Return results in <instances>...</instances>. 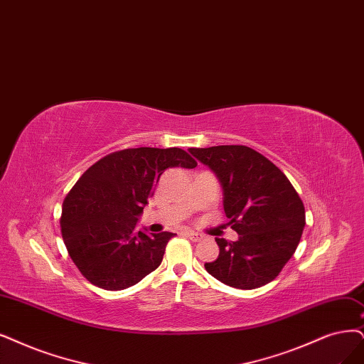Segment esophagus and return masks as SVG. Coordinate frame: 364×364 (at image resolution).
Here are the masks:
<instances>
[{
	"mask_svg": "<svg viewBox=\"0 0 364 364\" xmlns=\"http://www.w3.org/2000/svg\"><path fill=\"white\" fill-rule=\"evenodd\" d=\"M184 235H187V237H189V238L193 240V241H200V240H203V235L195 232V231H184Z\"/></svg>",
	"mask_w": 364,
	"mask_h": 364,
	"instance_id": "obj_1",
	"label": "esophagus"
}]
</instances>
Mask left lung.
Returning <instances> with one entry per match:
<instances>
[{"label":"left lung","instance_id":"left-lung-1","mask_svg":"<svg viewBox=\"0 0 364 364\" xmlns=\"http://www.w3.org/2000/svg\"><path fill=\"white\" fill-rule=\"evenodd\" d=\"M220 181L223 210L237 241L216 238L219 258L205 270L238 289L274 280L297 249L306 225L303 200L270 160L245 145L189 148Z\"/></svg>","mask_w":364,"mask_h":364}]
</instances>
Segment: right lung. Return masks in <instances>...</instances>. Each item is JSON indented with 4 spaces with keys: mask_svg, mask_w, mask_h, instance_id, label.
Instances as JSON below:
<instances>
[{
    "mask_svg": "<svg viewBox=\"0 0 364 364\" xmlns=\"http://www.w3.org/2000/svg\"><path fill=\"white\" fill-rule=\"evenodd\" d=\"M196 165L181 148L141 146L107 154L82 173L64 199L60 225L67 252L88 282L121 291L156 270L175 234H146L136 222L161 173Z\"/></svg>",
    "mask_w": 364,
    "mask_h": 364,
    "instance_id": "add662e5",
    "label": "right lung"
}]
</instances>
